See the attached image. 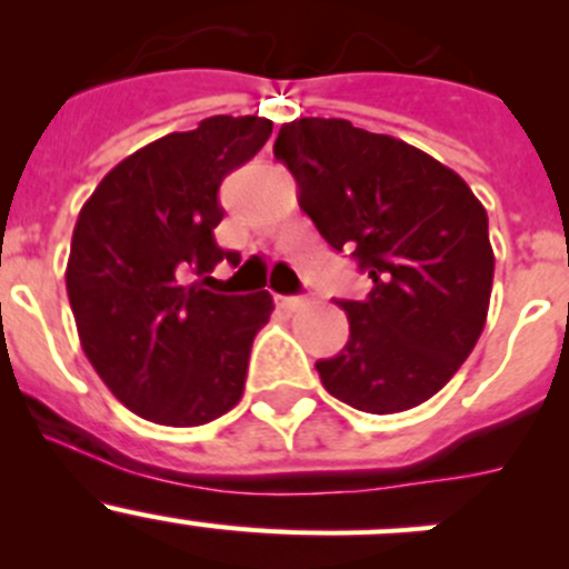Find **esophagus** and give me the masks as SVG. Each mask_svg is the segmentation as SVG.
<instances>
[{
    "mask_svg": "<svg viewBox=\"0 0 569 569\" xmlns=\"http://www.w3.org/2000/svg\"><path fill=\"white\" fill-rule=\"evenodd\" d=\"M280 306H283L286 311H297V308L306 306V297H283V300H280Z\"/></svg>",
    "mask_w": 569,
    "mask_h": 569,
    "instance_id": "esophagus-1",
    "label": "esophagus"
}]
</instances>
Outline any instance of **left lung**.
I'll return each instance as SVG.
<instances>
[{
	"label": "left lung",
	"mask_w": 569,
	"mask_h": 569,
	"mask_svg": "<svg viewBox=\"0 0 569 569\" xmlns=\"http://www.w3.org/2000/svg\"><path fill=\"white\" fill-rule=\"evenodd\" d=\"M274 159L325 242L371 278L363 300H336L349 341L317 363L321 386L375 416L432 399L485 330L496 269L485 206L429 153L341 118L283 123Z\"/></svg>",
	"instance_id": "left-lung-1"
}]
</instances>
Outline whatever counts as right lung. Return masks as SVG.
Instances as JSON below:
<instances>
[{"instance_id": "obj_1", "label": "right lung", "mask_w": 569, "mask_h": 569, "mask_svg": "<svg viewBox=\"0 0 569 569\" xmlns=\"http://www.w3.org/2000/svg\"><path fill=\"white\" fill-rule=\"evenodd\" d=\"M272 134L258 114H214L148 142L79 211L66 289L84 355L140 418L200 427L242 399L252 338L274 302L203 289L220 261V183ZM192 277L203 281L189 284Z\"/></svg>"}]
</instances>
